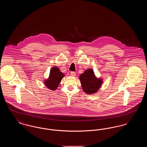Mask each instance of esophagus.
<instances>
[{"label": "esophagus", "instance_id": "1", "mask_svg": "<svg viewBox=\"0 0 147 147\" xmlns=\"http://www.w3.org/2000/svg\"><path fill=\"white\" fill-rule=\"evenodd\" d=\"M70 74L71 77H75L76 75V72H74V71H71Z\"/></svg>", "mask_w": 147, "mask_h": 147}]
</instances>
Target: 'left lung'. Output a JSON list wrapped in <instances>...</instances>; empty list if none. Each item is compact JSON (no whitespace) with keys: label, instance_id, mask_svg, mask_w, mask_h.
<instances>
[{"label":"left lung","instance_id":"8db88e82","mask_svg":"<svg viewBox=\"0 0 147 147\" xmlns=\"http://www.w3.org/2000/svg\"><path fill=\"white\" fill-rule=\"evenodd\" d=\"M83 90L87 94L97 92L102 84V79L95 76L94 70L88 69L79 76Z\"/></svg>","mask_w":147,"mask_h":147}]
</instances>
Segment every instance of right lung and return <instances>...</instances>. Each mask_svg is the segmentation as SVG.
Returning <instances> with one entry per match:
<instances>
[{"instance_id": "obj_1", "label": "right lung", "mask_w": 147, "mask_h": 147, "mask_svg": "<svg viewBox=\"0 0 147 147\" xmlns=\"http://www.w3.org/2000/svg\"><path fill=\"white\" fill-rule=\"evenodd\" d=\"M65 75L56 67H52L49 73V77L44 81L46 86L51 90H55Z\"/></svg>"}]
</instances>
